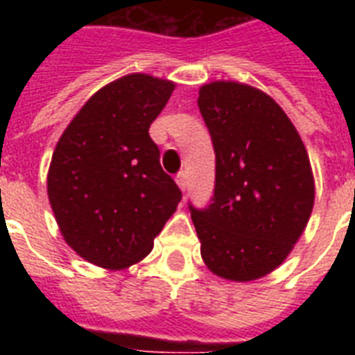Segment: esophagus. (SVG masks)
Masks as SVG:
<instances>
[{"label":"esophagus","mask_w":355,"mask_h":355,"mask_svg":"<svg viewBox=\"0 0 355 355\" xmlns=\"http://www.w3.org/2000/svg\"><path fill=\"white\" fill-rule=\"evenodd\" d=\"M177 184H178V188L182 189V191H186V188H188V175H186V171L178 173Z\"/></svg>","instance_id":"obj_1"}]
</instances>
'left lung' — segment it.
<instances>
[{
  "instance_id": "left-lung-1",
  "label": "left lung",
  "mask_w": 355,
  "mask_h": 355,
  "mask_svg": "<svg viewBox=\"0 0 355 355\" xmlns=\"http://www.w3.org/2000/svg\"><path fill=\"white\" fill-rule=\"evenodd\" d=\"M216 153L210 205L189 211L214 275L248 282L275 270L302 236L315 184L297 128L267 94L217 80L199 92Z\"/></svg>"
}]
</instances>
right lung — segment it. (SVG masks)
Masks as SVG:
<instances>
[{"label": "right lung", "mask_w": 355, "mask_h": 355, "mask_svg": "<svg viewBox=\"0 0 355 355\" xmlns=\"http://www.w3.org/2000/svg\"><path fill=\"white\" fill-rule=\"evenodd\" d=\"M175 88L132 73L94 94L53 153L47 195L64 239L105 269L144 259L182 199L149 127Z\"/></svg>", "instance_id": "right-lung-1"}]
</instances>
